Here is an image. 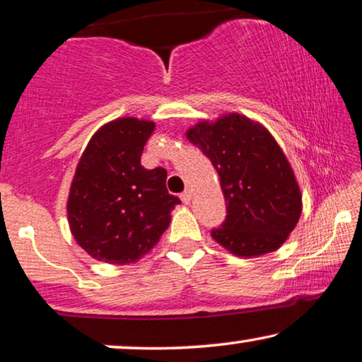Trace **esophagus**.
I'll return each mask as SVG.
<instances>
[{
  "instance_id": "esophagus-1",
  "label": "esophagus",
  "mask_w": 362,
  "mask_h": 362,
  "mask_svg": "<svg viewBox=\"0 0 362 362\" xmlns=\"http://www.w3.org/2000/svg\"><path fill=\"white\" fill-rule=\"evenodd\" d=\"M180 197H181V201L185 202V204H189V202H191V199H192V194H191V191H189V189H186L185 192H181V194H180Z\"/></svg>"
}]
</instances>
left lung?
I'll return each instance as SVG.
<instances>
[{"label":"left lung","mask_w":362,"mask_h":362,"mask_svg":"<svg viewBox=\"0 0 362 362\" xmlns=\"http://www.w3.org/2000/svg\"><path fill=\"white\" fill-rule=\"evenodd\" d=\"M187 140L211 160L227 216L212 238L237 256H259L286 242L302 212V196L286 155L263 125L240 114L202 120Z\"/></svg>","instance_id":"1"}]
</instances>
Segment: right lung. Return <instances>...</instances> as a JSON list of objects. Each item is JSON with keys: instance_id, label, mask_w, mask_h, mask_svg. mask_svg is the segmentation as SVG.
Wrapping results in <instances>:
<instances>
[{"instance_id": "add662e5", "label": "right lung", "mask_w": 362, "mask_h": 362, "mask_svg": "<svg viewBox=\"0 0 362 362\" xmlns=\"http://www.w3.org/2000/svg\"><path fill=\"white\" fill-rule=\"evenodd\" d=\"M155 124L120 117L103 125L83 151L66 212L76 243L94 259L129 264L158 243L181 201L166 189V170H145L144 146Z\"/></svg>"}]
</instances>
